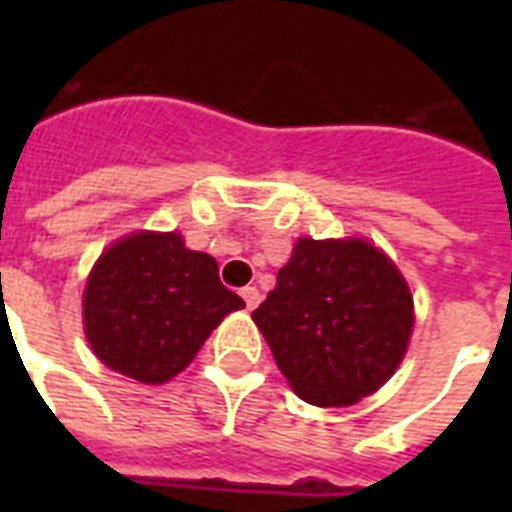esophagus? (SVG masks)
<instances>
[{
	"label": "esophagus",
	"instance_id": "34e87169",
	"mask_svg": "<svg viewBox=\"0 0 512 512\" xmlns=\"http://www.w3.org/2000/svg\"><path fill=\"white\" fill-rule=\"evenodd\" d=\"M241 297H244V305H247V311H255L257 305H260V289H257V287H244V289H241Z\"/></svg>",
	"mask_w": 512,
	"mask_h": 512
}]
</instances>
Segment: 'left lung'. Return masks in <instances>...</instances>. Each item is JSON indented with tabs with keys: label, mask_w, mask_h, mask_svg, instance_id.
I'll use <instances>...</instances> for the list:
<instances>
[{
	"label": "left lung",
	"mask_w": 512,
	"mask_h": 512,
	"mask_svg": "<svg viewBox=\"0 0 512 512\" xmlns=\"http://www.w3.org/2000/svg\"><path fill=\"white\" fill-rule=\"evenodd\" d=\"M252 319L297 396L350 406L398 369L414 303L404 276L369 241L300 239Z\"/></svg>",
	"instance_id": "8db88e82"
}]
</instances>
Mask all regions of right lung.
Wrapping results in <instances>:
<instances>
[{
	"mask_svg": "<svg viewBox=\"0 0 512 512\" xmlns=\"http://www.w3.org/2000/svg\"><path fill=\"white\" fill-rule=\"evenodd\" d=\"M244 308L215 257L180 233L138 231L100 255L84 287V332L114 372L159 385L183 372L212 329Z\"/></svg>",
	"mask_w": 512,
	"mask_h": 512,
	"instance_id": "obj_1",
	"label": "right lung"
}]
</instances>
